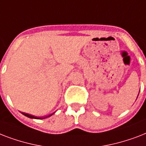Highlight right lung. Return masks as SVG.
I'll use <instances>...</instances> for the list:
<instances>
[{
	"label": "right lung",
	"mask_w": 146,
	"mask_h": 146,
	"mask_svg": "<svg viewBox=\"0 0 146 146\" xmlns=\"http://www.w3.org/2000/svg\"><path fill=\"white\" fill-rule=\"evenodd\" d=\"M23 115L26 116V117H28L29 118H33V119H39V120H42V119H44V118H47V117H50V116L52 115V114H54V113H51V114H50V115L48 116H46V117H35V116L33 115H31V114H29V113H22Z\"/></svg>",
	"instance_id": "add662e5"
}]
</instances>
